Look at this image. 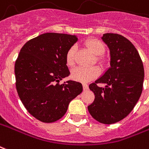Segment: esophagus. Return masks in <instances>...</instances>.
Here are the masks:
<instances>
[{"instance_id":"obj_1","label":"esophagus","mask_w":149,"mask_h":149,"mask_svg":"<svg viewBox=\"0 0 149 149\" xmlns=\"http://www.w3.org/2000/svg\"><path fill=\"white\" fill-rule=\"evenodd\" d=\"M83 88L84 91H87L88 89V85L87 84H83Z\"/></svg>"}]
</instances>
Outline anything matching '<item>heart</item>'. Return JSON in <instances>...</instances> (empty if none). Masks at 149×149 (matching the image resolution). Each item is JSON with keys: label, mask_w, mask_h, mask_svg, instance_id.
<instances>
[{"label": "heart", "mask_w": 149, "mask_h": 149, "mask_svg": "<svg viewBox=\"0 0 149 149\" xmlns=\"http://www.w3.org/2000/svg\"><path fill=\"white\" fill-rule=\"evenodd\" d=\"M84 46L95 56L102 54L104 52V45L97 38H89L84 42ZM75 54H76V47H71L69 48L65 55L66 63L69 66H72L75 64ZM95 60L99 62H102V59L100 57H96ZM100 74V70L97 67L92 66L88 68L77 67L72 70L71 78L72 80L80 81V82H88L94 80Z\"/></svg>", "instance_id": "obj_1"}]
</instances>
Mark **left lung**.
Segmentation results:
<instances>
[{
	"instance_id": "1",
	"label": "left lung",
	"mask_w": 149,
	"mask_h": 149,
	"mask_svg": "<svg viewBox=\"0 0 149 149\" xmlns=\"http://www.w3.org/2000/svg\"><path fill=\"white\" fill-rule=\"evenodd\" d=\"M110 49L111 67L89 85L95 100L88 107L93 118L113 124L130 113L141 95L145 77L138 51L130 41L118 34L107 33L102 38ZM98 83H106L100 88Z\"/></svg>"
}]
</instances>
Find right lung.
I'll return each instance as SVG.
<instances>
[{
	"instance_id": "right-lung-1",
	"label": "right lung",
	"mask_w": 149,
	"mask_h": 149,
	"mask_svg": "<svg viewBox=\"0 0 149 149\" xmlns=\"http://www.w3.org/2000/svg\"><path fill=\"white\" fill-rule=\"evenodd\" d=\"M77 41L75 35L45 33L20 49L15 63L16 90L27 111L40 122L61 118L70 101L83 91L77 81L60 84L70 73L65 55Z\"/></svg>"
}]
</instances>
